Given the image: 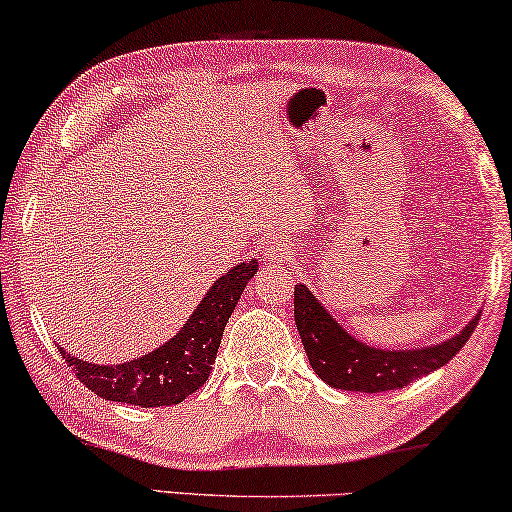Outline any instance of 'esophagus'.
I'll list each match as a JSON object with an SVG mask.
<instances>
[{"label": "esophagus", "mask_w": 512, "mask_h": 512, "mask_svg": "<svg viewBox=\"0 0 512 512\" xmlns=\"http://www.w3.org/2000/svg\"><path fill=\"white\" fill-rule=\"evenodd\" d=\"M263 254H265V258H270L272 263L284 265V263L291 261L289 244L284 242V240H280V237H275V235L268 237V240L263 242Z\"/></svg>", "instance_id": "1"}]
</instances>
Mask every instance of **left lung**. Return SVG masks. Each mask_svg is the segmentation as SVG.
Returning a JSON list of instances; mask_svg holds the SVG:
<instances>
[{"label": "left lung", "mask_w": 512, "mask_h": 512, "mask_svg": "<svg viewBox=\"0 0 512 512\" xmlns=\"http://www.w3.org/2000/svg\"><path fill=\"white\" fill-rule=\"evenodd\" d=\"M294 320L303 350L315 374L331 388L350 393L397 390L416 378L440 369L466 345L477 327L480 313L447 341L418 348H376L348 334L305 284H296Z\"/></svg>", "instance_id": "8db88e82"}]
</instances>
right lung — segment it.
I'll return each instance as SVG.
<instances>
[{"label":"right lung","instance_id":"obj_1","mask_svg":"<svg viewBox=\"0 0 512 512\" xmlns=\"http://www.w3.org/2000/svg\"><path fill=\"white\" fill-rule=\"evenodd\" d=\"M256 270L258 261L251 258L218 277L181 331L148 355L122 364H94L61 348L65 362L103 400L134 407H171L183 402L207 383L225 324Z\"/></svg>","mask_w":512,"mask_h":512}]
</instances>
